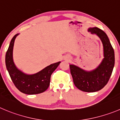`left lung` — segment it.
<instances>
[{"instance_id":"1","label":"left lung","mask_w":120,"mask_h":120,"mask_svg":"<svg viewBox=\"0 0 120 120\" xmlns=\"http://www.w3.org/2000/svg\"><path fill=\"white\" fill-rule=\"evenodd\" d=\"M88 31L97 35L101 40L104 59L95 70L89 72L74 65H70V69L75 85L82 91L94 92L102 89L109 81L114 66L115 57L114 49L107 34L102 30L95 27L89 28Z\"/></svg>"}]
</instances>
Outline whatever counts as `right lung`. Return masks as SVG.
Listing matches in <instances>:
<instances>
[{
	"mask_svg": "<svg viewBox=\"0 0 120 120\" xmlns=\"http://www.w3.org/2000/svg\"><path fill=\"white\" fill-rule=\"evenodd\" d=\"M18 35V34L12 38L5 57L6 68L10 77L16 88L23 94L34 95L43 92L49 88L51 74L56 69L60 61L52 64L32 75L22 73L16 68L12 57L14 41Z\"/></svg>",
	"mask_w": 120,
	"mask_h": 120,
	"instance_id": "1",
	"label": "right lung"
}]
</instances>
